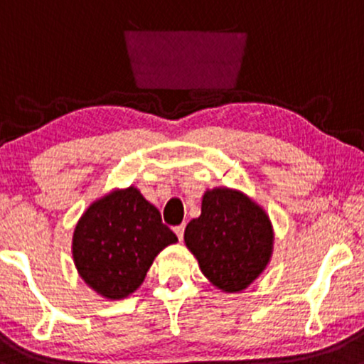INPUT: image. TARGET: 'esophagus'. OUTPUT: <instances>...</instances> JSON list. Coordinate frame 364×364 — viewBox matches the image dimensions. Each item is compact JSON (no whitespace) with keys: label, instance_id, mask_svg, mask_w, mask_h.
<instances>
[{"label":"esophagus","instance_id":"34e87169","mask_svg":"<svg viewBox=\"0 0 364 364\" xmlns=\"http://www.w3.org/2000/svg\"><path fill=\"white\" fill-rule=\"evenodd\" d=\"M173 230H175V234H177L178 240H182V239H183V230H186V225H178V227H175Z\"/></svg>","mask_w":364,"mask_h":364}]
</instances>
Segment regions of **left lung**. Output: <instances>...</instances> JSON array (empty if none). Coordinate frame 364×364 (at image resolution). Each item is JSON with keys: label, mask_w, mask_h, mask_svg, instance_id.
I'll use <instances>...</instances> for the list:
<instances>
[{"label": "left lung", "mask_w": 364, "mask_h": 364, "mask_svg": "<svg viewBox=\"0 0 364 364\" xmlns=\"http://www.w3.org/2000/svg\"><path fill=\"white\" fill-rule=\"evenodd\" d=\"M183 240L203 275L223 292L249 287L273 252L268 215L246 194L228 187L204 193L201 215L187 223Z\"/></svg>", "instance_id": "obj_1"}]
</instances>
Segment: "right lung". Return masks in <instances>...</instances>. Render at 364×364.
<instances>
[{
	"instance_id": "add662e5",
	"label": "right lung",
	"mask_w": 364,
	"mask_h": 364,
	"mask_svg": "<svg viewBox=\"0 0 364 364\" xmlns=\"http://www.w3.org/2000/svg\"><path fill=\"white\" fill-rule=\"evenodd\" d=\"M177 235L134 186L94 201L77 222L72 255L77 272L106 299L136 292L154 258Z\"/></svg>"
}]
</instances>
